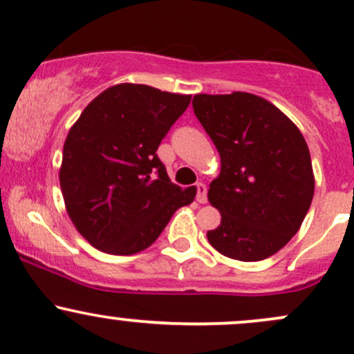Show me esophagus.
Returning a JSON list of instances; mask_svg holds the SVG:
<instances>
[{
	"label": "esophagus",
	"instance_id": "esophagus-1",
	"mask_svg": "<svg viewBox=\"0 0 354 354\" xmlns=\"http://www.w3.org/2000/svg\"><path fill=\"white\" fill-rule=\"evenodd\" d=\"M196 187H197V203L206 204L207 203V187H206V184L199 182Z\"/></svg>",
	"mask_w": 354,
	"mask_h": 354
}]
</instances>
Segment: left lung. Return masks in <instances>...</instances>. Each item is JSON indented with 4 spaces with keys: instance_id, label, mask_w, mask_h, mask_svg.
<instances>
[{
    "instance_id": "1",
    "label": "left lung",
    "mask_w": 354,
    "mask_h": 354,
    "mask_svg": "<svg viewBox=\"0 0 354 354\" xmlns=\"http://www.w3.org/2000/svg\"><path fill=\"white\" fill-rule=\"evenodd\" d=\"M192 108L221 157V174L207 192L221 224L207 231L209 243L239 261L272 257L297 233L313 203L302 133L277 106L250 93L197 94Z\"/></svg>"
}]
</instances>
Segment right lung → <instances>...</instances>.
Instances as JSON below:
<instances>
[{
  "label": "right lung",
  "instance_id": "right-lung-1",
  "mask_svg": "<svg viewBox=\"0 0 354 354\" xmlns=\"http://www.w3.org/2000/svg\"><path fill=\"white\" fill-rule=\"evenodd\" d=\"M191 96L118 84L94 97L64 143L60 189L67 214L94 248L135 254L155 241L196 187L170 182L157 155Z\"/></svg>",
  "mask_w": 354,
  "mask_h": 354
}]
</instances>
